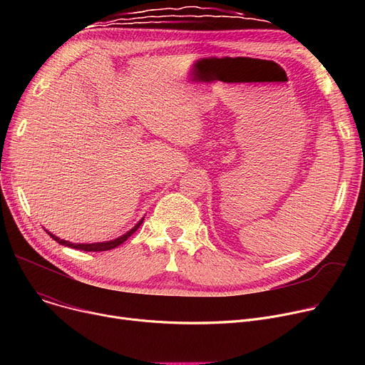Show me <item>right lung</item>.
<instances>
[{"instance_id":"obj_1","label":"right lung","mask_w":365,"mask_h":365,"mask_svg":"<svg viewBox=\"0 0 365 365\" xmlns=\"http://www.w3.org/2000/svg\"><path fill=\"white\" fill-rule=\"evenodd\" d=\"M142 222H143V219L142 220H139L138 222V225L134 226V227H131L130 231L127 232V234H124L123 237H120V238H117V240H112V241H106V242H93V244H73V242H69V241H65V240H61L59 237H56V235H53V234H50L48 231H47V234L56 241V242H59V244H62V245H66V247H71V248H75V250H84V252H106V250H112V248H115V247H118V245H121L124 241H127V238L128 237H131L134 232L138 231L139 229V226L142 225Z\"/></svg>"}]
</instances>
